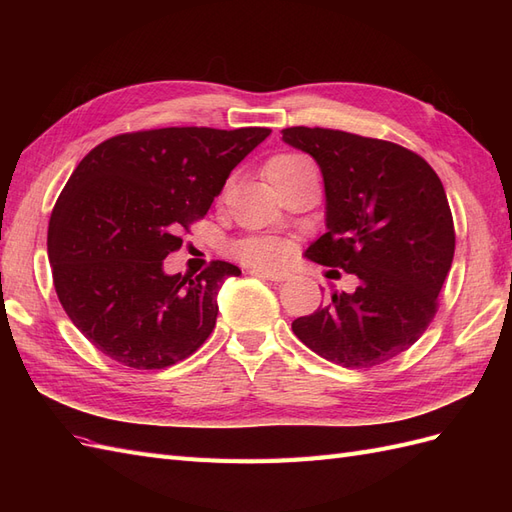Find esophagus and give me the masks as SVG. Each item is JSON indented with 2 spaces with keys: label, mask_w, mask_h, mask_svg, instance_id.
<instances>
[{
  "label": "esophagus",
  "mask_w": 512,
  "mask_h": 512,
  "mask_svg": "<svg viewBox=\"0 0 512 512\" xmlns=\"http://www.w3.org/2000/svg\"><path fill=\"white\" fill-rule=\"evenodd\" d=\"M252 275H256V277H265V280H271V282H286L288 280V273H284V271H262V269H252L250 271Z\"/></svg>",
  "instance_id": "1"
}]
</instances>
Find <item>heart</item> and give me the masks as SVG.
I'll list each match as a JSON object with an SVG mask.
<instances>
[{"mask_svg": "<svg viewBox=\"0 0 512 512\" xmlns=\"http://www.w3.org/2000/svg\"><path fill=\"white\" fill-rule=\"evenodd\" d=\"M305 160L301 156H292V153H282V156H275L267 164V177H273L275 173H280L286 166ZM235 256L247 265L254 267H275L280 265L286 256V245L282 241H277L273 237H252V239H243L235 247H232Z\"/></svg>", "mask_w": 512, "mask_h": 512, "instance_id": "b5f03b06", "label": "heart"}]
</instances>
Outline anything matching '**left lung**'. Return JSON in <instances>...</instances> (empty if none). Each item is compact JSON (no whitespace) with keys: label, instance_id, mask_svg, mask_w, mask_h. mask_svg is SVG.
<instances>
[{"label":"left lung","instance_id":"8db88e82","mask_svg":"<svg viewBox=\"0 0 512 512\" xmlns=\"http://www.w3.org/2000/svg\"><path fill=\"white\" fill-rule=\"evenodd\" d=\"M284 143L320 166L327 232L305 256L356 277L292 322L322 359L350 369L391 361L425 333L453 265L455 228L442 181L414 151L329 128H286Z\"/></svg>","mask_w":512,"mask_h":512}]
</instances>
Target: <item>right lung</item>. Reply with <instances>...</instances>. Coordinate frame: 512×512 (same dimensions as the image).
I'll return each mask as SVG.
<instances>
[{
  "label": "right lung",
  "mask_w": 512,
  "mask_h": 512,
  "mask_svg": "<svg viewBox=\"0 0 512 512\" xmlns=\"http://www.w3.org/2000/svg\"><path fill=\"white\" fill-rule=\"evenodd\" d=\"M269 128H162L108 138L74 168L49 222L59 303L91 344L134 369H164L205 344L218 290L241 275L224 260L164 273L181 228L213 198Z\"/></svg>",
  "instance_id": "add662e5"
}]
</instances>
